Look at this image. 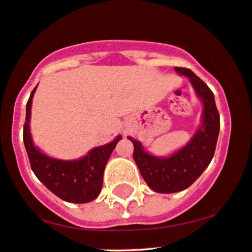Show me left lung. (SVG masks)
I'll return each instance as SVG.
<instances>
[{
	"label": "left lung",
	"instance_id": "obj_1",
	"mask_svg": "<svg viewBox=\"0 0 252 252\" xmlns=\"http://www.w3.org/2000/svg\"><path fill=\"white\" fill-rule=\"evenodd\" d=\"M179 75L189 79L202 101V121L189 142L170 157H157L145 151L140 141L128 136L134 145V160L141 175L153 191L178 192L189 188L211 164L220 131V116L214 94L190 69L175 67Z\"/></svg>",
	"mask_w": 252,
	"mask_h": 252
}]
</instances>
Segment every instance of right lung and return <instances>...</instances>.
Returning a JSON list of instances; mask_svg holds the SVG:
<instances>
[{"label":"right lung","mask_w":252,"mask_h":252,"mask_svg":"<svg viewBox=\"0 0 252 252\" xmlns=\"http://www.w3.org/2000/svg\"><path fill=\"white\" fill-rule=\"evenodd\" d=\"M35 86L26 104V122L24 126V143L32 171L37 178L55 195L70 203H87L95 200L103 187L104 170L118 141L94 147L86 156L75 160H61L46 156L35 147L30 129L32 99Z\"/></svg>","instance_id":"obj_1"}]
</instances>
